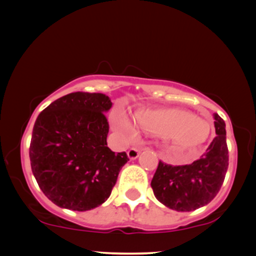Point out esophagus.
<instances>
[{
    "mask_svg": "<svg viewBox=\"0 0 256 256\" xmlns=\"http://www.w3.org/2000/svg\"><path fill=\"white\" fill-rule=\"evenodd\" d=\"M140 152V149L130 148V149H128V158H130V160H134V158H138Z\"/></svg>",
    "mask_w": 256,
    "mask_h": 256,
    "instance_id": "34e87169",
    "label": "esophagus"
}]
</instances>
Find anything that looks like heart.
<instances>
[{
  "label": "heart",
  "mask_w": 256,
  "mask_h": 256,
  "mask_svg": "<svg viewBox=\"0 0 256 256\" xmlns=\"http://www.w3.org/2000/svg\"><path fill=\"white\" fill-rule=\"evenodd\" d=\"M136 119L143 130L154 136L165 137L170 146L178 152L198 148L208 136V128L202 119L178 108H143L137 110ZM113 126L128 140L138 137L137 125L124 113L113 118Z\"/></svg>",
  "instance_id": "obj_1"
}]
</instances>
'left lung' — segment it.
Returning <instances> with one entry per match:
<instances>
[{"mask_svg":"<svg viewBox=\"0 0 256 256\" xmlns=\"http://www.w3.org/2000/svg\"><path fill=\"white\" fill-rule=\"evenodd\" d=\"M214 140L202 156L190 165L172 166L160 161L152 179L155 198L177 212H190L210 204L224 183L228 167L225 122L214 113Z\"/></svg>","mask_w":256,"mask_h":256,"instance_id":"left-lung-1","label":"left lung"}]
</instances>
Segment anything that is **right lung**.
Here are the masks:
<instances>
[{"mask_svg": "<svg viewBox=\"0 0 256 256\" xmlns=\"http://www.w3.org/2000/svg\"><path fill=\"white\" fill-rule=\"evenodd\" d=\"M112 102L104 94L72 92L40 112L30 144L31 168L40 190L66 210H90L107 201L125 152L107 146L106 112Z\"/></svg>", "mask_w": 256, "mask_h": 256, "instance_id": "add662e5", "label": "right lung"}]
</instances>
